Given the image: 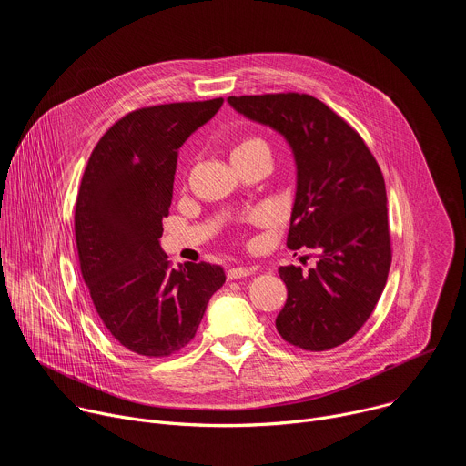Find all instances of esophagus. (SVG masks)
Instances as JSON below:
<instances>
[{"mask_svg": "<svg viewBox=\"0 0 466 466\" xmlns=\"http://www.w3.org/2000/svg\"><path fill=\"white\" fill-rule=\"evenodd\" d=\"M250 275H254V269L252 268H232V269H228L227 271V277H228V280H238V279H243V277H250Z\"/></svg>", "mask_w": 466, "mask_h": 466, "instance_id": "1", "label": "esophagus"}]
</instances>
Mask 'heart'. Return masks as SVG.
<instances>
[{
	"mask_svg": "<svg viewBox=\"0 0 466 466\" xmlns=\"http://www.w3.org/2000/svg\"><path fill=\"white\" fill-rule=\"evenodd\" d=\"M258 153H269V144L265 142L263 138H259V137H247V138H243V140L232 149V160H239V158L243 160V158H248V157L258 155ZM268 218H269V214L263 212V210H258V212H254V216H252V219H254L256 223L268 221Z\"/></svg>",
	"mask_w": 466,
	"mask_h": 466,
	"instance_id": "1",
	"label": "heart"
}]
</instances>
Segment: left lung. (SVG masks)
I'll return each mask as SVG.
<instances>
[{
	"label": "left lung",
	"mask_w": 466,
	"mask_h": 466,
	"mask_svg": "<svg viewBox=\"0 0 466 466\" xmlns=\"http://www.w3.org/2000/svg\"><path fill=\"white\" fill-rule=\"evenodd\" d=\"M228 103L289 142L297 195L288 247L319 250L309 271L279 269L288 288L279 334L302 350L336 349L367 322L387 282L392 248L381 169L358 130L313 96H230Z\"/></svg>",
	"instance_id": "obj_1"
}]
</instances>
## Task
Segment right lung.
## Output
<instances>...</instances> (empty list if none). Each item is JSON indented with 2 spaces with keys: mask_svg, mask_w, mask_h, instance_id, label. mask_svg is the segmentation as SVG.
Returning <instances> with one entry per match:
<instances>
[{
  "mask_svg": "<svg viewBox=\"0 0 466 466\" xmlns=\"http://www.w3.org/2000/svg\"><path fill=\"white\" fill-rule=\"evenodd\" d=\"M221 105L223 97L132 110L88 158L76 205L81 273L103 324L135 354L167 358L182 350L225 284L221 265L173 269L158 241L178 149Z\"/></svg>",
  "mask_w": 466,
  "mask_h": 466,
  "instance_id": "add662e5",
  "label": "right lung"
}]
</instances>
